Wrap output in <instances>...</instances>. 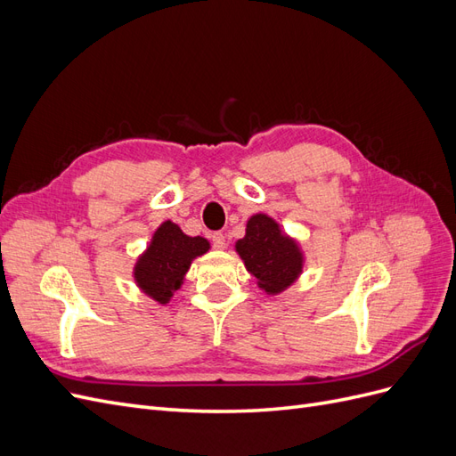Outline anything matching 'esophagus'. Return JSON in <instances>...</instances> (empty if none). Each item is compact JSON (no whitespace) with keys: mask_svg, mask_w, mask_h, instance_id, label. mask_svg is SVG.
<instances>
[{"mask_svg":"<svg viewBox=\"0 0 456 456\" xmlns=\"http://www.w3.org/2000/svg\"><path fill=\"white\" fill-rule=\"evenodd\" d=\"M211 241H213V247H215V249H224V247H226V238H224V233H220V232L213 233V236H211Z\"/></svg>","mask_w":456,"mask_h":456,"instance_id":"esophagus-1","label":"esophagus"}]
</instances>
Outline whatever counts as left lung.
I'll return each instance as SVG.
<instances>
[{
    "label": "left lung",
    "instance_id": "8db88e82",
    "mask_svg": "<svg viewBox=\"0 0 456 456\" xmlns=\"http://www.w3.org/2000/svg\"><path fill=\"white\" fill-rule=\"evenodd\" d=\"M236 253L260 291L270 297L281 295L298 281L305 272L306 255L297 238L266 213H255L245 226V236L236 241Z\"/></svg>",
    "mask_w": 456,
    "mask_h": 456
}]
</instances>
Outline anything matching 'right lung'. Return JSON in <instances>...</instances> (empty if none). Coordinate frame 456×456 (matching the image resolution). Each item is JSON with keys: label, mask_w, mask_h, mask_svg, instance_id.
Returning <instances> with one entry per match:
<instances>
[{"label": "right lung", "mask_w": 456, "mask_h": 456, "mask_svg": "<svg viewBox=\"0 0 456 456\" xmlns=\"http://www.w3.org/2000/svg\"><path fill=\"white\" fill-rule=\"evenodd\" d=\"M211 249L201 236H186L173 220L163 223L151 233L146 249L133 266V281L158 305H169L173 295L183 287L191 262Z\"/></svg>", "instance_id": "1"}]
</instances>
